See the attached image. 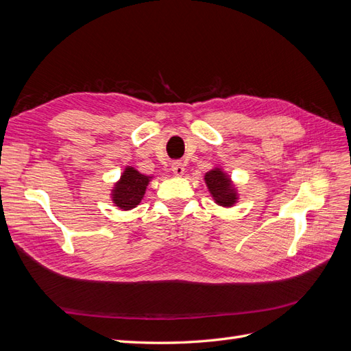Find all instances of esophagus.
<instances>
[{"mask_svg":"<svg viewBox=\"0 0 351 351\" xmlns=\"http://www.w3.org/2000/svg\"><path fill=\"white\" fill-rule=\"evenodd\" d=\"M171 171H173V174H174V176H177V177H182V176L184 174V165H183V162H180V161L173 162V165H171Z\"/></svg>","mask_w":351,"mask_h":351,"instance_id":"1","label":"esophagus"}]
</instances>
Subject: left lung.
I'll use <instances>...</instances> for the list:
<instances>
[{
    "label": "left lung",
    "instance_id": "obj_1",
    "mask_svg": "<svg viewBox=\"0 0 351 351\" xmlns=\"http://www.w3.org/2000/svg\"><path fill=\"white\" fill-rule=\"evenodd\" d=\"M205 183L215 204L224 208H231L237 204L239 193L231 178L221 167L209 169L205 174Z\"/></svg>",
    "mask_w": 351,
    "mask_h": 351
}]
</instances>
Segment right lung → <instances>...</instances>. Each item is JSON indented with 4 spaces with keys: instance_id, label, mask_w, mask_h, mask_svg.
Instances as JSON below:
<instances>
[{
    "instance_id": "1",
    "label": "right lung",
    "mask_w": 351,
    "mask_h": 351,
    "mask_svg": "<svg viewBox=\"0 0 351 351\" xmlns=\"http://www.w3.org/2000/svg\"><path fill=\"white\" fill-rule=\"evenodd\" d=\"M151 180V176H145L130 165L125 167L120 180L111 190L112 204L123 210L136 208L142 202Z\"/></svg>"
}]
</instances>
